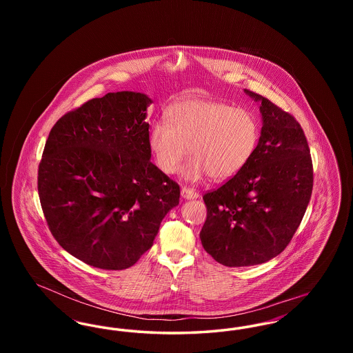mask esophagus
<instances>
[{
  "label": "esophagus",
  "instance_id": "34e87169",
  "mask_svg": "<svg viewBox=\"0 0 353 353\" xmlns=\"http://www.w3.org/2000/svg\"><path fill=\"white\" fill-rule=\"evenodd\" d=\"M181 196L186 199V200H193V199H197L200 194L194 190V189H190V188H186L184 186L183 189H181Z\"/></svg>",
  "mask_w": 353,
  "mask_h": 353
}]
</instances>
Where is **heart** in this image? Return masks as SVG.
Instances as JSON below:
<instances>
[{"label":"heart","instance_id":"heart-1","mask_svg":"<svg viewBox=\"0 0 353 353\" xmlns=\"http://www.w3.org/2000/svg\"><path fill=\"white\" fill-rule=\"evenodd\" d=\"M168 123L156 121L148 136L156 167L165 174L184 169L188 180L209 174L222 181L246 167L259 141V124L252 111L217 101L190 99L173 104Z\"/></svg>","mask_w":353,"mask_h":353}]
</instances>
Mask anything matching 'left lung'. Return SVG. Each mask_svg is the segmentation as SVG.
<instances>
[{
	"label": "left lung",
	"instance_id": "left-lung-1",
	"mask_svg": "<svg viewBox=\"0 0 353 353\" xmlns=\"http://www.w3.org/2000/svg\"><path fill=\"white\" fill-rule=\"evenodd\" d=\"M261 101V137L250 161L217 189L206 192L202 246L219 263L242 268L265 263L285 250L302 222L314 169L301 124L281 107Z\"/></svg>",
	"mask_w": 353,
	"mask_h": 353
}]
</instances>
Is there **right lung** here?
<instances>
[{"label":"right lung","instance_id":"add662e5","mask_svg":"<svg viewBox=\"0 0 353 353\" xmlns=\"http://www.w3.org/2000/svg\"><path fill=\"white\" fill-rule=\"evenodd\" d=\"M152 101L108 92L51 128L38 167L39 201L57 242L84 263L124 270L150 250L180 186L151 163Z\"/></svg>","mask_w":353,"mask_h":353}]
</instances>
